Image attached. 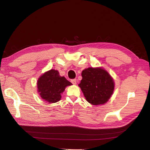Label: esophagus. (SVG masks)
<instances>
[{
  "label": "esophagus",
  "mask_w": 150,
  "mask_h": 150,
  "mask_svg": "<svg viewBox=\"0 0 150 150\" xmlns=\"http://www.w3.org/2000/svg\"><path fill=\"white\" fill-rule=\"evenodd\" d=\"M71 83L74 85H75L76 84V79H71Z\"/></svg>",
  "instance_id": "esophagus-1"
}]
</instances>
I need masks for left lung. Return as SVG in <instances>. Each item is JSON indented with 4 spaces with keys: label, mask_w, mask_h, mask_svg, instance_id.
Returning a JSON list of instances; mask_svg holds the SVG:
<instances>
[{
    "label": "left lung",
    "mask_w": 150,
    "mask_h": 150,
    "mask_svg": "<svg viewBox=\"0 0 150 150\" xmlns=\"http://www.w3.org/2000/svg\"><path fill=\"white\" fill-rule=\"evenodd\" d=\"M83 79L78 85L86 100L93 105L106 103L114 90V81L101 67H88L83 71Z\"/></svg>",
    "instance_id": "left-lung-1"
}]
</instances>
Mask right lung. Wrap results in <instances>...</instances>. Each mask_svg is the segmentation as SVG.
<instances>
[{
  "label": "right lung",
  "instance_id": "right-lung-1",
  "mask_svg": "<svg viewBox=\"0 0 150 150\" xmlns=\"http://www.w3.org/2000/svg\"><path fill=\"white\" fill-rule=\"evenodd\" d=\"M72 85L59 72L51 69L40 76L38 80V91L42 99L49 103H56L61 99V94L65 88Z\"/></svg>",
  "mask_w": 150,
  "mask_h": 150
}]
</instances>
